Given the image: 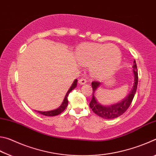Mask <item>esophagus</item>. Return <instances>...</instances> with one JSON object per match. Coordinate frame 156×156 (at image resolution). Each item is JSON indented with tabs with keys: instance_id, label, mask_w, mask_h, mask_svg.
<instances>
[{
	"instance_id": "34e87169",
	"label": "esophagus",
	"mask_w": 156,
	"mask_h": 156,
	"mask_svg": "<svg viewBox=\"0 0 156 156\" xmlns=\"http://www.w3.org/2000/svg\"><path fill=\"white\" fill-rule=\"evenodd\" d=\"M78 83L80 84H84L87 83V80H86V79L83 78H81L80 79H79Z\"/></svg>"
}]
</instances>
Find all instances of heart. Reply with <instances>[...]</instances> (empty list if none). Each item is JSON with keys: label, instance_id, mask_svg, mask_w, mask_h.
Returning <instances> with one entry per match:
<instances>
[{"label": "heart", "instance_id": "heart-1", "mask_svg": "<svg viewBox=\"0 0 156 156\" xmlns=\"http://www.w3.org/2000/svg\"><path fill=\"white\" fill-rule=\"evenodd\" d=\"M78 61L90 66L91 72L98 78H104L114 72L121 60L120 50L113 44L84 43L77 49Z\"/></svg>", "mask_w": 156, "mask_h": 156}]
</instances>
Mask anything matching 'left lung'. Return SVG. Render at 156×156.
Listing matches in <instances>:
<instances>
[{
    "label": "left lung",
    "instance_id": "1",
    "mask_svg": "<svg viewBox=\"0 0 156 156\" xmlns=\"http://www.w3.org/2000/svg\"><path fill=\"white\" fill-rule=\"evenodd\" d=\"M133 63V73L134 76V83L133 89L128 96L120 102L112 105H107V106L100 104L96 100L94 93L97 91V89L101 85V83H100L99 81L92 82L91 86L93 89V96H92V99L89 103V107L96 115H99L100 117L104 118V119H113V118H118V116L122 115L128 109L136 94L138 82V69H137L136 60H134Z\"/></svg>",
    "mask_w": 156,
    "mask_h": 156
}]
</instances>
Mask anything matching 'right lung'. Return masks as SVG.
I'll list each match as a JSON object with an SVG mask.
<instances>
[{
    "mask_svg": "<svg viewBox=\"0 0 156 156\" xmlns=\"http://www.w3.org/2000/svg\"><path fill=\"white\" fill-rule=\"evenodd\" d=\"M77 82L78 80L76 79V80L73 81V84L71 86V87L69 89L68 91L67 92V94L65 95V97L64 100H63V102H62V104L60 106L57 108L56 109H54L51 111H47V112H40V111H38V113H40L41 114H43L44 115H47V116H55L57 115H59L60 113H61L62 112H64V110L66 109V107H67L68 105V100H67V97L69 96V94L71 91H72L73 89H74L76 86H77Z\"/></svg>",
    "mask_w": 156,
    "mask_h": 156,
    "instance_id": "obj_1",
    "label": "right lung"
}]
</instances>
